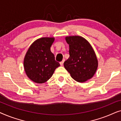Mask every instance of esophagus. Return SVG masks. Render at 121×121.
I'll return each instance as SVG.
<instances>
[{"instance_id": "obj_1", "label": "esophagus", "mask_w": 121, "mask_h": 121, "mask_svg": "<svg viewBox=\"0 0 121 121\" xmlns=\"http://www.w3.org/2000/svg\"><path fill=\"white\" fill-rule=\"evenodd\" d=\"M64 61H65V59H63V60L62 61V62H60V65H63V64H64Z\"/></svg>"}]
</instances>
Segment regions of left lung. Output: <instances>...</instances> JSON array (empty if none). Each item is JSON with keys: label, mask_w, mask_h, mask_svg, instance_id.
I'll return each instance as SVG.
<instances>
[{"label": "left lung", "mask_w": 121, "mask_h": 121, "mask_svg": "<svg viewBox=\"0 0 121 121\" xmlns=\"http://www.w3.org/2000/svg\"><path fill=\"white\" fill-rule=\"evenodd\" d=\"M69 46V58L64 63L73 79L83 82L91 78L98 66L94 49L85 39L78 36L65 38Z\"/></svg>", "instance_id": "obj_1"}]
</instances>
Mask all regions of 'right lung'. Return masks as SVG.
<instances>
[{"mask_svg": "<svg viewBox=\"0 0 121 121\" xmlns=\"http://www.w3.org/2000/svg\"><path fill=\"white\" fill-rule=\"evenodd\" d=\"M54 38L38 39L31 44L24 58L26 75L36 83H43L52 77L55 69L60 65L51 52Z\"/></svg>", "mask_w": 121, "mask_h": 121, "instance_id": "1", "label": "right lung"}]
</instances>
